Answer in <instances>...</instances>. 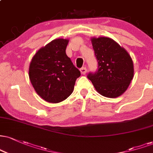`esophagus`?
Here are the masks:
<instances>
[{
    "label": "esophagus",
    "instance_id": "1",
    "mask_svg": "<svg viewBox=\"0 0 153 153\" xmlns=\"http://www.w3.org/2000/svg\"><path fill=\"white\" fill-rule=\"evenodd\" d=\"M80 73H81V74L82 75H85L86 73H87V69H86V68H80Z\"/></svg>",
    "mask_w": 153,
    "mask_h": 153
}]
</instances>
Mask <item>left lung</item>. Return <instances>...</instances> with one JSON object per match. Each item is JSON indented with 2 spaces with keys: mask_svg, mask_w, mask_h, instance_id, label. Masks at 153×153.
I'll return each mask as SVG.
<instances>
[{
  "mask_svg": "<svg viewBox=\"0 0 153 153\" xmlns=\"http://www.w3.org/2000/svg\"><path fill=\"white\" fill-rule=\"evenodd\" d=\"M92 45L98 62V69L89 73L97 93L110 98L123 95L134 76L133 62L129 53L115 40L107 37L91 38Z\"/></svg>",
  "mask_w": 153,
  "mask_h": 153,
  "instance_id": "obj_1",
  "label": "left lung"
}]
</instances>
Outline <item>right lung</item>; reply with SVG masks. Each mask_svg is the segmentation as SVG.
<instances>
[{"instance_id": "obj_1", "label": "right lung", "mask_w": 153, "mask_h": 153, "mask_svg": "<svg viewBox=\"0 0 153 153\" xmlns=\"http://www.w3.org/2000/svg\"><path fill=\"white\" fill-rule=\"evenodd\" d=\"M68 39L58 38L40 48L29 66V78L35 91L44 100L58 103L73 93L80 72L67 56Z\"/></svg>"}]
</instances>
